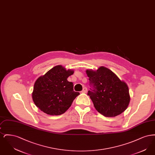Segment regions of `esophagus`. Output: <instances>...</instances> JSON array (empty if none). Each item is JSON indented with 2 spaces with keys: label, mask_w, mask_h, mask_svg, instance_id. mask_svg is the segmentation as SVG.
Masks as SVG:
<instances>
[{
  "label": "esophagus",
  "mask_w": 155,
  "mask_h": 155,
  "mask_svg": "<svg viewBox=\"0 0 155 155\" xmlns=\"http://www.w3.org/2000/svg\"><path fill=\"white\" fill-rule=\"evenodd\" d=\"M87 92V88L86 87H84L82 89V91H81L82 93H86Z\"/></svg>",
  "instance_id": "34e87169"
}]
</instances>
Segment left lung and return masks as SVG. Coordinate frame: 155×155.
<instances>
[{"label":"left lung","mask_w":155,"mask_h":155,"mask_svg":"<svg viewBox=\"0 0 155 155\" xmlns=\"http://www.w3.org/2000/svg\"><path fill=\"white\" fill-rule=\"evenodd\" d=\"M91 91L88 95L96 110L105 117H116L127 108L130 96L127 84L109 68L100 67L96 71L87 70Z\"/></svg>","instance_id":"obj_1"}]
</instances>
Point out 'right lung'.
<instances>
[{
	"mask_svg": "<svg viewBox=\"0 0 155 155\" xmlns=\"http://www.w3.org/2000/svg\"><path fill=\"white\" fill-rule=\"evenodd\" d=\"M74 73L58 65L53 67L35 81L32 97L35 104L45 113L59 116L65 113L74 99L80 95L73 90V83L67 78Z\"/></svg>",
	"mask_w": 155,
	"mask_h": 155,
	"instance_id": "add662e5",
	"label": "right lung"
}]
</instances>
